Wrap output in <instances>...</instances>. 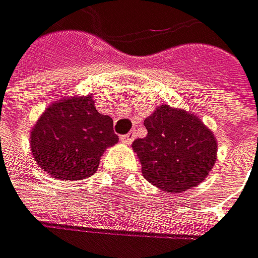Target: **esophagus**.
Wrapping results in <instances>:
<instances>
[{"instance_id": "34e87169", "label": "esophagus", "mask_w": 258, "mask_h": 258, "mask_svg": "<svg viewBox=\"0 0 258 258\" xmlns=\"http://www.w3.org/2000/svg\"><path fill=\"white\" fill-rule=\"evenodd\" d=\"M133 140H135V135H133V133H128V135L120 136V141H122L123 144H132Z\"/></svg>"}]
</instances>
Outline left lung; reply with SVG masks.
Wrapping results in <instances>:
<instances>
[{
  "label": "left lung",
  "mask_w": 258,
  "mask_h": 258,
  "mask_svg": "<svg viewBox=\"0 0 258 258\" xmlns=\"http://www.w3.org/2000/svg\"><path fill=\"white\" fill-rule=\"evenodd\" d=\"M147 136L133 143L143 176L165 192L181 194L203 182L217 157V141L200 117L168 104L146 120Z\"/></svg>",
  "instance_id": "1"
}]
</instances>
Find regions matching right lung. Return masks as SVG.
I'll return each instance as SVG.
<instances>
[{"instance_id":"add662e5","label":"right lung","mask_w":258,"mask_h":258,"mask_svg":"<svg viewBox=\"0 0 258 258\" xmlns=\"http://www.w3.org/2000/svg\"><path fill=\"white\" fill-rule=\"evenodd\" d=\"M117 141L112 118L96 111L92 95L52 103L30 136L36 163L61 181H81L95 174L101 155Z\"/></svg>"}]
</instances>
